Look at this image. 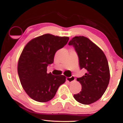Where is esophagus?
Here are the masks:
<instances>
[{
    "label": "esophagus",
    "instance_id": "34e87169",
    "mask_svg": "<svg viewBox=\"0 0 123 123\" xmlns=\"http://www.w3.org/2000/svg\"><path fill=\"white\" fill-rule=\"evenodd\" d=\"M66 81H68V82L72 83V82H73V81L74 80V76H71V77H66Z\"/></svg>",
    "mask_w": 123,
    "mask_h": 123
}]
</instances>
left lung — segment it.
Masks as SVG:
<instances>
[{"mask_svg": "<svg viewBox=\"0 0 123 123\" xmlns=\"http://www.w3.org/2000/svg\"><path fill=\"white\" fill-rule=\"evenodd\" d=\"M68 44L72 45L78 54L80 69L86 70L84 76L77 78L81 91L73 97L80 104H92L102 97L109 83L108 60L103 51L84 36L73 37Z\"/></svg>", "mask_w": 123, "mask_h": 123, "instance_id": "1", "label": "left lung"}]
</instances>
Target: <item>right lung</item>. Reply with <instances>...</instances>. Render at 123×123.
Masks as SVG:
<instances>
[{"label": "right lung", "instance_id": "1", "mask_svg": "<svg viewBox=\"0 0 123 123\" xmlns=\"http://www.w3.org/2000/svg\"><path fill=\"white\" fill-rule=\"evenodd\" d=\"M68 40V37L47 33L32 39L24 48L18 60V76L24 90L35 101L46 102L52 99L65 82V76L47 73V67L53 63L57 51Z\"/></svg>", "mask_w": 123, "mask_h": 123}]
</instances>
